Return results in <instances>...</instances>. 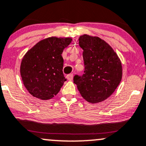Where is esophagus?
<instances>
[{"mask_svg": "<svg viewBox=\"0 0 146 146\" xmlns=\"http://www.w3.org/2000/svg\"><path fill=\"white\" fill-rule=\"evenodd\" d=\"M66 78L69 81H71L73 80V74H70V75H68V76H66Z\"/></svg>", "mask_w": 146, "mask_h": 146, "instance_id": "34e87169", "label": "esophagus"}]
</instances>
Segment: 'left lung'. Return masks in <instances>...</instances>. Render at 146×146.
Returning <instances> with one entry per match:
<instances>
[{"label": "left lung", "instance_id": "left-lung-1", "mask_svg": "<svg viewBox=\"0 0 146 146\" xmlns=\"http://www.w3.org/2000/svg\"><path fill=\"white\" fill-rule=\"evenodd\" d=\"M79 45L83 49L84 72L75 76L73 82L80 94L90 103H98L108 98L121 83L122 64L114 50L105 40L84 34Z\"/></svg>", "mask_w": 146, "mask_h": 146}]
</instances>
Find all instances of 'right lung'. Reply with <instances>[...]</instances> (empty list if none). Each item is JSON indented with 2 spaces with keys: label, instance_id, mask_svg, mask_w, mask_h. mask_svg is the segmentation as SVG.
Returning <instances> with one entry per match:
<instances>
[{
  "label": "right lung",
  "instance_id": "add662e5",
  "mask_svg": "<svg viewBox=\"0 0 146 146\" xmlns=\"http://www.w3.org/2000/svg\"><path fill=\"white\" fill-rule=\"evenodd\" d=\"M71 41L70 37L50 36L39 41L24 55L21 76L33 96L46 100L58 94L66 81L62 72V54Z\"/></svg>",
  "mask_w": 146,
  "mask_h": 146
}]
</instances>
